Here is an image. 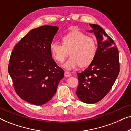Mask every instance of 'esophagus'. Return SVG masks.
Masks as SVG:
<instances>
[{
	"instance_id": "1",
	"label": "esophagus",
	"mask_w": 131,
	"mask_h": 131,
	"mask_svg": "<svg viewBox=\"0 0 131 131\" xmlns=\"http://www.w3.org/2000/svg\"><path fill=\"white\" fill-rule=\"evenodd\" d=\"M71 75V73L67 71H66L65 73H64V76H65L66 77H69V76H70Z\"/></svg>"
}]
</instances>
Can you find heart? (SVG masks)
Returning a JSON list of instances; mask_svg holds the SVG:
<instances>
[{"label":"heart","instance_id":"b5f03b06","mask_svg":"<svg viewBox=\"0 0 131 131\" xmlns=\"http://www.w3.org/2000/svg\"><path fill=\"white\" fill-rule=\"evenodd\" d=\"M62 43L53 42L50 51L53 58L62 62L69 55L70 57L63 65L66 70H71L78 66H88L92 63L97 52L96 40L79 31L69 32L61 37Z\"/></svg>","mask_w":131,"mask_h":131}]
</instances>
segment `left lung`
<instances>
[{"mask_svg": "<svg viewBox=\"0 0 131 131\" xmlns=\"http://www.w3.org/2000/svg\"><path fill=\"white\" fill-rule=\"evenodd\" d=\"M98 43L94 60L82 73H77L76 95L82 102L94 104L107 95L120 71L119 51L114 41L97 24H90Z\"/></svg>", "mask_w": 131, "mask_h": 131, "instance_id": "8db88e82", "label": "left lung"}]
</instances>
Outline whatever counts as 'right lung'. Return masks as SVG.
Wrapping results in <instances>:
<instances>
[{
	"label": "right lung",
	"mask_w": 131,
	"mask_h": 131,
	"mask_svg": "<svg viewBox=\"0 0 131 131\" xmlns=\"http://www.w3.org/2000/svg\"><path fill=\"white\" fill-rule=\"evenodd\" d=\"M58 27L43 26L31 30L14 46L8 72L15 92L36 105L49 101L56 93L64 72L52 57L50 45Z\"/></svg>",
	"instance_id": "1"
}]
</instances>
